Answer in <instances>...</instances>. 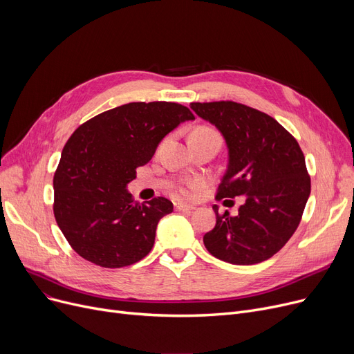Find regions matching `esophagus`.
<instances>
[{
  "mask_svg": "<svg viewBox=\"0 0 354 354\" xmlns=\"http://www.w3.org/2000/svg\"><path fill=\"white\" fill-rule=\"evenodd\" d=\"M175 209L180 211V212H189V211H194L195 207L185 205V203H180V202H175Z\"/></svg>",
  "mask_w": 354,
  "mask_h": 354,
  "instance_id": "1",
  "label": "esophagus"
}]
</instances>
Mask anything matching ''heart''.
Returning <instances> with one entry per match:
<instances>
[{
  "label": "heart",
  "instance_id": "b5f03b06",
  "mask_svg": "<svg viewBox=\"0 0 354 354\" xmlns=\"http://www.w3.org/2000/svg\"><path fill=\"white\" fill-rule=\"evenodd\" d=\"M191 136H219V135L211 127H198L194 130ZM201 185L202 183L199 180H191L183 185H179L176 188V194L182 198H192L195 196L196 191L201 188Z\"/></svg>",
  "mask_w": 354,
  "mask_h": 354
}]
</instances>
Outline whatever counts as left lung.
Here are the masks:
<instances>
[{
	"label": "left lung",
	"instance_id": "8db88e82",
	"mask_svg": "<svg viewBox=\"0 0 354 354\" xmlns=\"http://www.w3.org/2000/svg\"><path fill=\"white\" fill-rule=\"evenodd\" d=\"M191 109L215 124L228 146V167L216 201L244 196L234 216L214 207L216 224L203 235V244L230 264L263 263L292 236L310 196L311 180L301 147L274 118L250 106L222 100L191 103Z\"/></svg>",
	"mask_w": 354,
	"mask_h": 354
}]
</instances>
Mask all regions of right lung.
I'll return each instance as SVG.
<instances>
[{
    "instance_id": "right-lung-1",
    "label": "right lung",
    "mask_w": 354,
    "mask_h": 354,
    "mask_svg": "<svg viewBox=\"0 0 354 354\" xmlns=\"http://www.w3.org/2000/svg\"><path fill=\"white\" fill-rule=\"evenodd\" d=\"M192 111L172 102L127 103L79 126L54 174V216L71 248L104 267L132 266L151 252L160 218L174 205L163 196L135 202L126 187L160 140Z\"/></svg>"
}]
</instances>
